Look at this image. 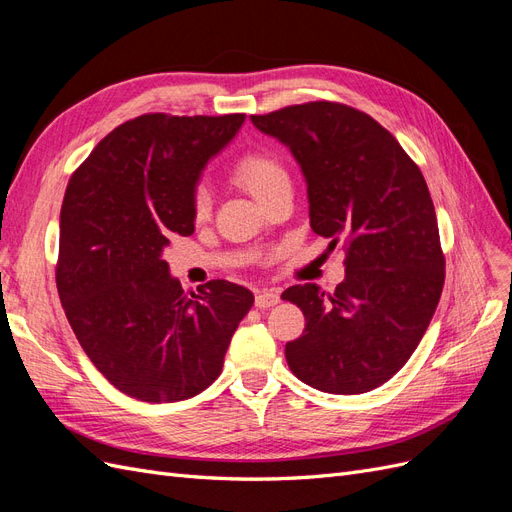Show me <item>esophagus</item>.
I'll list each match as a JSON object with an SVG mask.
<instances>
[{"label": "esophagus", "instance_id": "obj_1", "mask_svg": "<svg viewBox=\"0 0 512 512\" xmlns=\"http://www.w3.org/2000/svg\"><path fill=\"white\" fill-rule=\"evenodd\" d=\"M280 303V292L277 290H258L256 292V307L265 309V307H273Z\"/></svg>", "mask_w": 512, "mask_h": 512}]
</instances>
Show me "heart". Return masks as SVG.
<instances>
[{"label": "heart", "instance_id": "obj_1", "mask_svg": "<svg viewBox=\"0 0 512 512\" xmlns=\"http://www.w3.org/2000/svg\"><path fill=\"white\" fill-rule=\"evenodd\" d=\"M230 177L237 181L245 192H250L258 203L269 196L277 185L288 181V173L273 153L267 147H252L243 151L230 166ZM190 213L194 220H205L209 213V192L203 183H198L190 192Z\"/></svg>", "mask_w": 512, "mask_h": 512}]
</instances>
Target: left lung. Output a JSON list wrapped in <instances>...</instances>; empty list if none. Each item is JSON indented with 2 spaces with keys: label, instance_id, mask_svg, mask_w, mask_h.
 <instances>
[{
  "label": "left lung",
  "instance_id": "1",
  "mask_svg": "<svg viewBox=\"0 0 512 512\" xmlns=\"http://www.w3.org/2000/svg\"><path fill=\"white\" fill-rule=\"evenodd\" d=\"M252 121L301 164L312 230L346 250V280L333 292L303 284L282 294L305 316L303 335L286 344L288 367L324 393H367L406 365L442 294L446 260L425 177L389 130L342 102Z\"/></svg>",
  "mask_w": 512,
  "mask_h": 512
}]
</instances>
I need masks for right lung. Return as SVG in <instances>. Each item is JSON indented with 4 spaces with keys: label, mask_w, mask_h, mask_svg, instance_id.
<instances>
[{
    "label": "right lung",
    "mask_w": 512,
    "mask_h": 512,
    "mask_svg": "<svg viewBox=\"0 0 512 512\" xmlns=\"http://www.w3.org/2000/svg\"><path fill=\"white\" fill-rule=\"evenodd\" d=\"M245 115L145 113L74 170L61 205L55 280L85 354L115 389L162 404L205 391L254 294L211 280L183 292L162 260L170 235L190 237L200 168Z\"/></svg>",
    "instance_id": "right-lung-1"
}]
</instances>
